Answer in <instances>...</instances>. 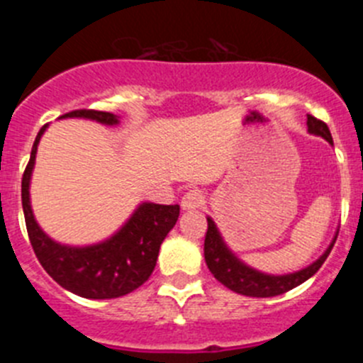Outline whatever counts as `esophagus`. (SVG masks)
Instances as JSON below:
<instances>
[{
  "instance_id": "1",
  "label": "esophagus",
  "mask_w": 363,
  "mask_h": 363,
  "mask_svg": "<svg viewBox=\"0 0 363 363\" xmlns=\"http://www.w3.org/2000/svg\"><path fill=\"white\" fill-rule=\"evenodd\" d=\"M201 203H203V194L200 191H189L182 198V209L184 211L198 209L201 207Z\"/></svg>"
}]
</instances>
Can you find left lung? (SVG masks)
Returning a JSON list of instances; mask_svg holds the SVG:
<instances>
[{
  "instance_id": "1",
  "label": "left lung",
  "mask_w": 363,
  "mask_h": 363,
  "mask_svg": "<svg viewBox=\"0 0 363 363\" xmlns=\"http://www.w3.org/2000/svg\"><path fill=\"white\" fill-rule=\"evenodd\" d=\"M307 130H309V134H314V136H322L325 142H329L333 145V136L329 127L323 121L311 116V114H307ZM335 242L336 234L335 238H333L331 245L325 249V252L316 262L307 265L306 269L289 272V274H267V272L256 271V269L243 264L242 259L234 255L229 247H227V243L223 242L213 218H207V234H205L203 255L205 264H207L209 271L213 272V277L220 284L225 285L227 289L243 294V296L269 298L287 293V291L294 289V287H298V285L303 284L306 280H309L313 274H316L318 269L323 265V262L327 259V256H329V252H331Z\"/></svg>"
}]
</instances>
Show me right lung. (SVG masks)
I'll return each mask as SVG.
<instances>
[{
  "label": "right lung",
  "mask_w": 363,
  "mask_h": 363,
  "mask_svg": "<svg viewBox=\"0 0 363 363\" xmlns=\"http://www.w3.org/2000/svg\"><path fill=\"white\" fill-rule=\"evenodd\" d=\"M65 118H83L101 125H118L120 118L101 111H72ZM49 125H43L32 145L30 160L21 179V203L30 245L40 264L63 289L92 300L120 298L133 293L152 274L160 245L176 225L179 205H160L143 201L130 218L107 240L92 245H65L52 240L38 225L30 207V178L36 163L40 140Z\"/></svg>",
  "instance_id": "add662e5"
}]
</instances>
